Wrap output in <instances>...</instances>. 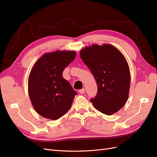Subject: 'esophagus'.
I'll list each match as a JSON object with an SVG mask.
<instances>
[{
	"mask_svg": "<svg viewBox=\"0 0 157 157\" xmlns=\"http://www.w3.org/2000/svg\"><path fill=\"white\" fill-rule=\"evenodd\" d=\"M85 89H84V88L79 90V93H81V94H83V93H85Z\"/></svg>",
	"mask_w": 157,
	"mask_h": 157,
	"instance_id": "obj_1",
	"label": "esophagus"
}]
</instances>
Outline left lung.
<instances>
[{
    "label": "left lung",
    "instance_id": "obj_1",
    "mask_svg": "<svg viewBox=\"0 0 157 157\" xmlns=\"http://www.w3.org/2000/svg\"><path fill=\"white\" fill-rule=\"evenodd\" d=\"M94 75L98 92L90 100L95 109L111 115L122 108L128 98L130 74L127 62L113 45L93 44L79 52Z\"/></svg>",
    "mask_w": 157,
    "mask_h": 157
}]
</instances>
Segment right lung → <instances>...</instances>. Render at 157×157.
Segmentation results:
<instances>
[{
  "instance_id": "obj_1",
  "label": "right lung",
  "mask_w": 157,
  "mask_h": 157,
  "mask_svg": "<svg viewBox=\"0 0 157 157\" xmlns=\"http://www.w3.org/2000/svg\"><path fill=\"white\" fill-rule=\"evenodd\" d=\"M75 56L73 51L45 53L33 67L29 78V94L34 109L43 117L57 120L71 108L77 93L63 78V72Z\"/></svg>"
}]
</instances>
